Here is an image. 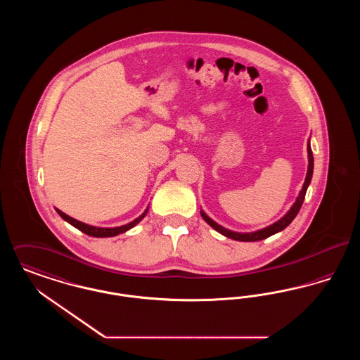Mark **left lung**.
<instances>
[{
    "mask_svg": "<svg viewBox=\"0 0 360 360\" xmlns=\"http://www.w3.org/2000/svg\"><path fill=\"white\" fill-rule=\"evenodd\" d=\"M308 172H307V178H305V182H304V186L302 190L300 191V195L298 198L295 200L294 205L291 206L290 210L281 219L278 220L276 223L267 226V228H263L260 231L257 232H251V233H239V232H233V231H229L226 228H224L221 225H219L217 223H214L209 216H206L205 212L201 210V216L202 219L205 220L206 223L209 224L213 229H216L217 232H220L224 236L229 238V239L238 240V241H259V240L266 239V238H270L271 235H274L276 232H281L283 231L289 224L295 219V216L298 214L302 202L305 200V194H307V190H308L309 184H310V179H311V175H313V154H311V148H310V144L308 143Z\"/></svg>",
    "mask_w": 360,
    "mask_h": 360,
    "instance_id": "8db88e82",
    "label": "left lung"
}]
</instances>
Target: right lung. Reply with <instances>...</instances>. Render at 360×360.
<instances>
[{"label":"right lung","instance_id":"obj_1","mask_svg":"<svg viewBox=\"0 0 360 360\" xmlns=\"http://www.w3.org/2000/svg\"><path fill=\"white\" fill-rule=\"evenodd\" d=\"M56 212H58V214H59L65 221L71 224L72 226H75L77 229H79L81 232H84V233L89 235V236H93V238H112V236H117V235H120V233L127 232L128 229L134 228L137 223H140V221L144 219V216L147 214L148 207L143 212L141 216H139L136 220H134L132 223L127 224V225H121V226H116V228H98V226L87 225V224L81 223V221H78V220L70 217V216H68L66 213H63V212L59 210V209H56Z\"/></svg>","mask_w":360,"mask_h":360}]
</instances>
